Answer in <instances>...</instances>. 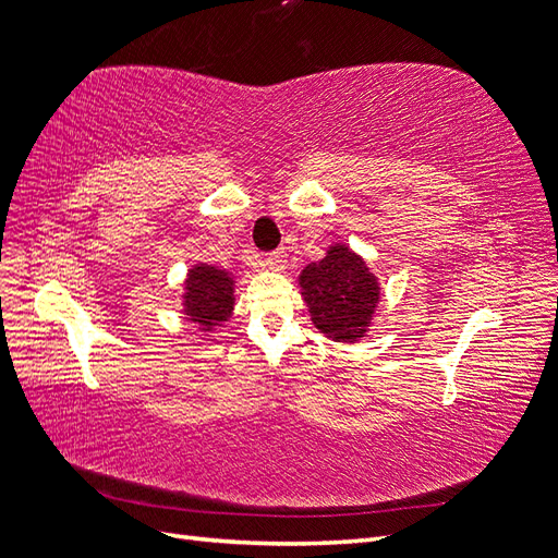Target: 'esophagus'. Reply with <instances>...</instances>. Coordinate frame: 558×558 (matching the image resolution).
Instances as JSON below:
<instances>
[{
  "label": "esophagus",
  "mask_w": 558,
  "mask_h": 558,
  "mask_svg": "<svg viewBox=\"0 0 558 558\" xmlns=\"http://www.w3.org/2000/svg\"><path fill=\"white\" fill-rule=\"evenodd\" d=\"M286 258H289V253H286V248H275L265 253V265L269 269H283L286 267Z\"/></svg>",
  "instance_id": "1"
}]
</instances>
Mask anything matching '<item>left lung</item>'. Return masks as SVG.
Returning a JSON list of instances; mask_svg holds the SVG:
<instances>
[{
	"instance_id": "left-lung-1",
	"label": "left lung",
	"mask_w": 558,
	"mask_h": 558,
	"mask_svg": "<svg viewBox=\"0 0 558 558\" xmlns=\"http://www.w3.org/2000/svg\"><path fill=\"white\" fill-rule=\"evenodd\" d=\"M300 286L320 332L335 342H356L365 335L379 302V286L356 253L332 246L324 260L302 269Z\"/></svg>"
}]
</instances>
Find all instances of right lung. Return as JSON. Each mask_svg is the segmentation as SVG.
<instances>
[{
  "instance_id": "obj_1",
  "label": "right lung",
  "mask_w": 558,
  "mask_h": 558,
  "mask_svg": "<svg viewBox=\"0 0 558 558\" xmlns=\"http://www.w3.org/2000/svg\"><path fill=\"white\" fill-rule=\"evenodd\" d=\"M185 314L199 326H218L228 320L232 312V279L209 265H197L191 269L185 281Z\"/></svg>"
}]
</instances>
